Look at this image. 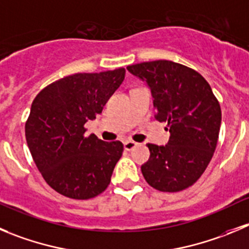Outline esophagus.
Wrapping results in <instances>:
<instances>
[{
  "instance_id": "34e87169",
  "label": "esophagus",
  "mask_w": 249,
  "mask_h": 249,
  "mask_svg": "<svg viewBox=\"0 0 249 249\" xmlns=\"http://www.w3.org/2000/svg\"><path fill=\"white\" fill-rule=\"evenodd\" d=\"M136 145H138V143L134 142V141H125V142H124V148L126 151H130V150H132V148H134V147H136Z\"/></svg>"
}]
</instances>
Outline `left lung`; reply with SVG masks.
Returning <instances> with one entry per match:
<instances>
[{"instance_id":"8db88e82","label":"left lung","mask_w":249,"mask_h":249,"mask_svg":"<svg viewBox=\"0 0 249 249\" xmlns=\"http://www.w3.org/2000/svg\"><path fill=\"white\" fill-rule=\"evenodd\" d=\"M126 69L148 86L155 118L168 123L171 134L167 145L147 143L150 159L141 166L146 182L160 192L190 187L213 159L221 126V108L210 85L194 70L168 60Z\"/></svg>"}]
</instances>
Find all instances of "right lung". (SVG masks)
Segmentation results:
<instances>
[{
	"label": "right lung",
	"mask_w": 249,
	"mask_h": 249,
	"mask_svg": "<svg viewBox=\"0 0 249 249\" xmlns=\"http://www.w3.org/2000/svg\"><path fill=\"white\" fill-rule=\"evenodd\" d=\"M124 77L125 69L75 73L49 85L32 103L28 147L45 182L67 198H94L110 183L123 143L86 136L85 124L102 113Z\"/></svg>",
	"instance_id": "add662e5"
}]
</instances>
